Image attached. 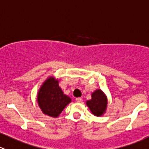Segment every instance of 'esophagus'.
Listing matches in <instances>:
<instances>
[{"label":"esophagus","instance_id":"obj_1","mask_svg":"<svg viewBox=\"0 0 149 149\" xmlns=\"http://www.w3.org/2000/svg\"><path fill=\"white\" fill-rule=\"evenodd\" d=\"M76 102H81V97H77L76 99Z\"/></svg>","mask_w":149,"mask_h":149}]
</instances>
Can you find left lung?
Returning <instances> with one entry per match:
<instances>
[{
  "label": "left lung",
  "instance_id": "left-lung-1",
  "mask_svg": "<svg viewBox=\"0 0 149 149\" xmlns=\"http://www.w3.org/2000/svg\"><path fill=\"white\" fill-rule=\"evenodd\" d=\"M107 102L106 95L101 89H97L92 94V99L86 101V105L89 108L92 114L100 116L105 113Z\"/></svg>",
  "mask_w": 149,
  "mask_h": 149
}]
</instances>
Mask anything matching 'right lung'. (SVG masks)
<instances>
[{
  "label": "right lung",
  "mask_w": 149,
  "mask_h": 149,
  "mask_svg": "<svg viewBox=\"0 0 149 149\" xmlns=\"http://www.w3.org/2000/svg\"><path fill=\"white\" fill-rule=\"evenodd\" d=\"M37 99L43 113L54 118L59 116L65 107L71 102V99L59 86V81L53 76L48 78L41 85Z\"/></svg>",
  "instance_id": "1"
}]
</instances>
